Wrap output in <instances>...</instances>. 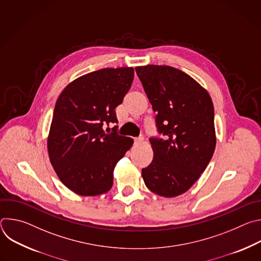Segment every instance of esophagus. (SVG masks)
I'll return each instance as SVG.
<instances>
[{
    "instance_id": "esophagus-1",
    "label": "esophagus",
    "mask_w": 261,
    "mask_h": 261,
    "mask_svg": "<svg viewBox=\"0 0 261 261\" xmlns=\"http://www.w3.org/2000/svg\"><path fill=\"white\" fill-rule=\"evenodd\" d=\"M142 141H143V138H142V137L135 138V139H134V144H135V145H139Z\"/></svg>"
}]
</instances>
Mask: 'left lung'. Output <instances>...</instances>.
Returning a JSON list of instances; mask_svg holds the SVG:
<instances>
[{
  "label": "left lung",
  "mask_w": 261,
  "mask_h": 261,
  "mask_svg": "<svg viewBox=\"0 0 261 261\" xmlns=\"http://www.w3.org/2000/svg\"><path fill=\"white\" fill-rule=\"evenodd\" d=\"M135 71L157 114L158 131L166 137L150 138L154 158L141 175L153 193L175 197L192 187L213 157V101L204 88L176 68L146 65Z\"/></svg>",
  "instance_id": "8db88e82"
}]
</instances>
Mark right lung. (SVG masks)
<instances>
[{
  "label": "right lung",
  "mask_w": 261,
  "mask_h": 261,
  "mask_svg": "<svg viewBox=\"0 0 261 261\" xmlns=\"http://www.w3.org/2000/svg\"><path fill=\"white\" fill-rule=\"evenodd\" d=\"M133 79L132 67L104 68L74 80L60 94L47 150L59 178L74 193L97 196L113 187L114 169L133 139L106 134L103 126L118 123L115 109Z\"/></svg>",
  "instance_id": "1"
}]
</instances>
